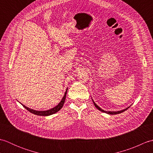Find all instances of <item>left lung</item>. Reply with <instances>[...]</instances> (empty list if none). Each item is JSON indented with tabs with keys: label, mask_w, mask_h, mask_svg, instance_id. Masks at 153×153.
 I'll return each mask as SVG.
<instances>
[{
	"label": "left lung",
	"mask_w": 153,
	"mask_h": 153,
	"mask_svg": "<svg viewBox=\"0 0 153 153\" xmlns=\"http://www.w3.org/2000/svg\"><path fill=\"white\" fill-rule=\"evenodd\" d=\"M93 103H94V105H95L96 108H97V109H98V110H99L100 111L103 112H105V113H107V114H117L122 113V112H123L126 111V110L127 109H128V108H129V107H128V108H126V109H124V110H121V111H118V112H110V111H109V112H108V111H105V110H104L100 108L99 106H97V105H96V103H95V102L93 101Z\"/></svg>",
	"instance_id": "obj_1"
}]
</instances>
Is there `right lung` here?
<instances>
[{
    "label": "right lung",
    "mask_w": 153,
    "mask_h": 153,
    "mask_svg": "<svg viewBox=\"0 0 153 153\" xmlns=\"http://www.w3.org/2000/svg\"><path fill=\"white\" fill-rule=\"evenodd\" d=\"M67 91L68 89L66 91V93L64 94V96L63 97L62 99L60 101V102L58 104L57 106H56L55 107H54L53 108H51L50 110H45V111H37V110H34L33 109H31V108H27V106H24V105H22V106L24 107L25 109H27L29 112H30L31 113H33L35 115H38V116H49L51 114H53L57 112L58 111H59V110L62 108V106L64 104V101H65V99H66V94H67Z\"/></svg>",
    "instance_id": "1"
}]
</instances>
